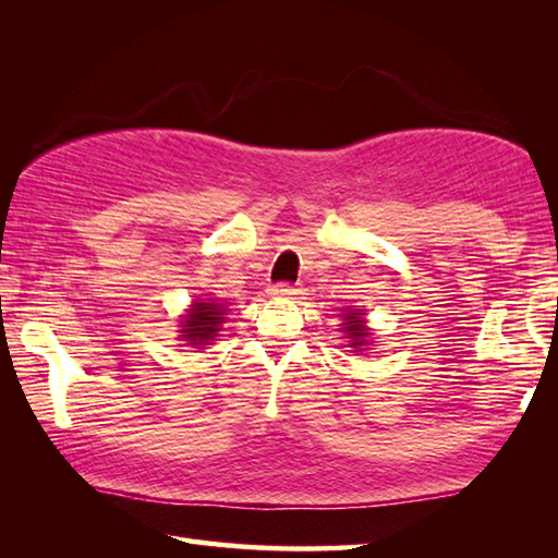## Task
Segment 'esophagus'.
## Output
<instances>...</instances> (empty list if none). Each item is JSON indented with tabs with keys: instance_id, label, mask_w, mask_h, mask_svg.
Returning <instances> with one entry per match:
<instances>
[{
	"instance_id": "obj_1",
	"label": "esophagus",
	"mask_w": 558,
	"mask_h": 558,
	"mask_svg": "<svg viewBox=\"0 0 558 558\" xmlns=\"http://www.w3.org/2000/svg\"><path fill=\"white\" fill-rule=\"evenodd\" d=\"M268 294H272V298H292V294H298V288L292 282H276V286L268 288Z\"/></svg>"
}]
</instances>
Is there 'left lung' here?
<instances>
[{"label":"left lung","mask_w":558,"mask_h":558,"mask_svg":"<svg viewBox=\"0 0 558 558\" xmlns=\"http://www.w3.org/2000/svg\"><path fill=\"white\" fill-rule=\"evenodd\" d=\"M345 336L350 338V348H362L366 345V338H369V330L364 328V318H362V310H348L345 314Z\"/></svg>","instance_id":"8db88e82"}]
</instances>
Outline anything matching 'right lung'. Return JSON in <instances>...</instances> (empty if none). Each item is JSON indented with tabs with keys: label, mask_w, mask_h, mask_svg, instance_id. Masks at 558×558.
<instances>
[{
	"label": "right lung",
	"mask_w": 558,
	"mask_h": 558,
	"mask_svg": "<svg viewBox=\"0 0 558 558\" xmlns=\"http://www.w3.org/2000/svg\"><path fill=\"white\" fill-rule=\"evenodd\" d=\"M194 310H189L182 322V340L189 345H208V340L218 336L220 324H222V304L220 302H194Z\"/></svg>",
	"instance_id": "1"
}]
</instances>
